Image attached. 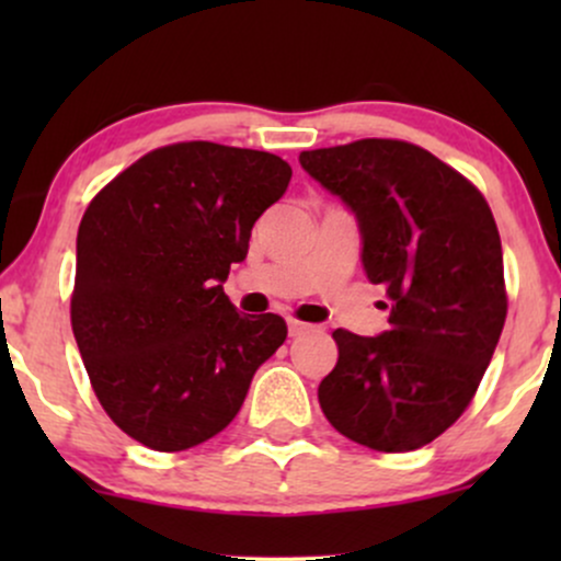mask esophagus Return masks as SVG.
Instances as JSON below:
<instances>
[{
    "label": "esophagus",
    "instance_id": "obj_1",
    "mask_svg": "<svg viewBox=\"0 0 561 561\" xmlns=\"http://www.w3.org/2000/svg\"><path fill=\"white\" fill-rule=\"evenodd\" d=\"M287 332H289V337H298V334L308 332V324H302V321H298V319H287Z\"/></svg>",
    "mask_w": 561,
    "mask_h": 561
}]
</instances>
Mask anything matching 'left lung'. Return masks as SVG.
Listing matches in <instances>:
<instances>
[{
    "label": "left lung",
    "mask_w": 561,
    "mask_h": 561,
    "mask_svg": "<svg viewBox=\"0 0 561 561\" xmlns=\"http://www.w3.org/2000/svg\"><path fill=\"white\" fill-rule=\"evenodd\" d=\"M353 210L362 263L390 298V330H334L319 403L340 435L385 454L433 443L465 414L506 319L504 253L485 197L433 152L398 139L300 152Z\"/></svg>",
    "instance_id": "8db88e82"
}]
</instances>
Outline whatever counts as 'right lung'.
I'll use <instances>...</instances> for the list:
<instances>
[{
	"mask_svg": "<svg viewBox=\"0 0 561 561\" xmlns=\"http://www.w3.org/2000/svg\"><path fill=\"white\" fill-rule=\"evenodd\" d=\"M289 176L272 152L179 141L89 203L70 324L102 409L141 446L173 454L221 433L285 343V319L244 317L224 282Z\"/></svg>",
	"mask_w": 561,
	"mask_h": 561,
	"instance_id": "right-lung-1",
	"label": "right lung"
}]
</instances>
